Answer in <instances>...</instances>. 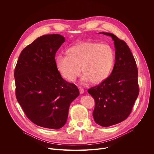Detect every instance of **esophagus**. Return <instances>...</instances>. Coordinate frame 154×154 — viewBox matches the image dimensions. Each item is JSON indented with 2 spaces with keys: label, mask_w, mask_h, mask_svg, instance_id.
<instances>
[{
  "label": "esophagus",
  "mask_w": 154,
  "mask_h": 154,
  "mask_svg": "<svg viewBox=\"0 0 154 154\" xmlns=\"http://www.w3.org/2000/svg\"><path fill=\"white\" fill-rule=\"evenodd\" d=\"M79 91H80V93L81 94H83V93H84L85 90L82 88L79 87Z\"/></svg>",
  "instance_id": "1"
}]
</instances>
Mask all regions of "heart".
<instances>
[{
	"label": "heart",
	"mask_w": 154,
	"mask_h": 154,
	"mask_svg": "<svg viewBox=\"0 0 154 154\" xmlns=\"http://www.w3.org/2000/svg\"><path fill=\"white\" fill-rule=\"evenodd\" d=\"M68 54H60L56 59L57 68L65 79L74 82L84 73L81 82L99 83L105 80L112 70L115 55L112 48L93 42L77 44L70 48Z\"/></svg>",
	"instance_id": "obj_1"
}]
</instances>
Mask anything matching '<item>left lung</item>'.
Here are the masks:
<instances>
[{
  "label": "left lung",
  "mask_w": 154,
  "mask_h": 154,
  "mask_svg": "<svg viewBox=\"0 0 154 154\" xmlns=\"http://www.w3.org/2000/svg\"><path fill=\"white\" fill-rule=\"evenodd\" d=\"M115 48V64L107 79L88 92L95 100L94 121L102 127L115 125L127 118L139 94L138 69L126 43L111 33Z\"/></svg>",
  "instance_id": "1"
}]
</instances>
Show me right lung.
Wrapping results in <instances>:
<instances>
[{
    "label": "right lung",
    "mask_w": 154,
    "mask_h": 154,
    "mask_svg": "<svg viewBox=\"0 0 154 154\" xmlns=\"http://www.w3.org/2000/svg\"><path fill=\"white\" fill-rule=\"evenodd\" d=\"M64 41L59 34L38 38L21 52L14 70L17 102L32 122L47 128L64 125L69 106L80 94L56 66L55 54Z\"/></svg>",
    "instance_id": "add662e5"
}]
</instances>
